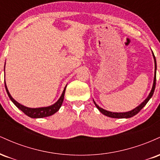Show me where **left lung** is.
<instances>
[{"label":"left lung","mask_w":160,"mask_h":160,"mask_svg":"<svg viewBox=\"0 0 160 160\" xmlns=\"http://www.w3.org/2000/svg\"><path fill=\"white\" fill-rule=\"evenodd\" d=\"M152 53H153V59H154V65H155V71H154V78H153V86H152V89L148 95V96L147 97V98L145 99L144 102L142 103L139 104L138 107H136L135 108H134L133 110L132 111H127V112H111V111H106V110L103 109V108H100L99 106L95 103V102L93 100L94 102L95 105L96 106V108H98V111L102 113V114L107 116V117H111V118H130V117H132L135 115H136L139 111L142 109L146 105V104L149 102V100L151 98V97L153 96L154 90H155V87H156V79H157V61H156V58L155 56H154L153 51H152Z\"/></svg>","instance_id":"1"}]
</instances>
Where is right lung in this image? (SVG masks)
I'll list each match as a JSON object with an SVG mask.
<instances>
[{"mask_svg": "<svg viewBox=\"0 0 160 160\" xmlns=\"http://www.w3.org/2000/svg\"><path fill=\"white\" fill-rule=\"evenodd\" d=\"M4 71H5V66H4ZM4 83H5V88H6L7 95H8L9 98H10V100L12 102V103L15 104L16 107L19 108V110H21L25 114L28 116L29 117H32V118H43V117H49V116H52V114H54L55 113H56V112L60 109V108H61L62 104V102H63L66 86H67V85L65 86V89H64V90L62 93V95L60 96V98H58V100L57 101L55 104H53L50 106H47V107L32 108L25 107V106H24L22 104H21L20 103H19V102H16L15 99L11 96L10 92H9V90L8 89H7V86L6 85V82H5V81H4Z\"/></svg>", "mask_w": 160, "mask_h": 160, "instance_id": "1", "label": "right lung"}]
</instances>
